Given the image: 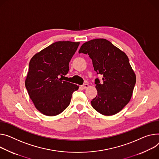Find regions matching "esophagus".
<instances>
[{
	"label": "esophagus",
	"mask_w": 159,
	"mask_h": 159,
	"mask_svg": "<svg viewBox=\"0 0 159 159\" xmlns=\"http://www.w3.org/2000/svg\"><path fill=\"white\" fill-rule=\"evenodd\" d=\"M88 87H89V84H85L81 85V88H82V89H87Z\"/></svg>",
	"instance_id": "34e87169"
}]
</instances>
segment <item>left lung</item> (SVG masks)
Returning <instances> with one entry per match:
<instances>
[{
  "label": "left lung",
  "mask_w": 159,
  "mask_h": 159,
  "mask_svg": "<svg viewBox=\"0 0 159 159\" xmlns=\"http://www.w3.org/2000/svg\"><path fill=\"white\" fill-rule=\"evenodd\" d=\"M79 53L88 54L97 74L103 75V83L95 80L97 96L91 105L107 116L121 111L129 102L136 77L125 53L105 39H96L82 45Z\"/></svg>",
  "instance_id": "obj_1"
}]
</instances>
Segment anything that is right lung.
<instances>
[{
  "instance_id": "1",
  "label": "right lung",
  "mask_w": 159,
  "mask_h": 159,
  "mask_svg": "<svg viewBox=\"0 0 159 159\" xmlns=\"http://www.w3.org/2000/svg\"><path fill=\"white\" fill-rule=\"evenodd\" d=\"M80 42L58 41L36 53L30 61L25 87L35 108L42 114L55 116L70 105L79 85L63 80L69 62Z\"/></svg>"
}]
</instances>
